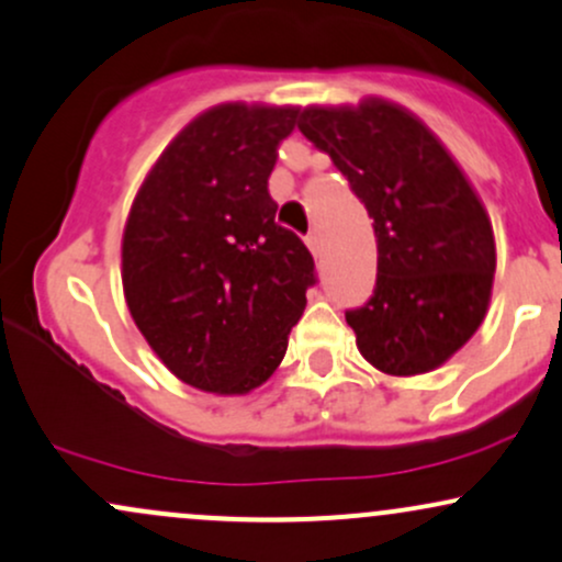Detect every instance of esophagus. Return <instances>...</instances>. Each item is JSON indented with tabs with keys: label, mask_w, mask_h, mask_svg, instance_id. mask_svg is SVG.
Segmentation results:
<instances>
[{
	"label": "esophagus",
	"mask_w": 562,
	"mask_h": 562,
	"mask_svg": "<svg viewBox=\"0 0 562 562\" xmlns=\"http://www.w3.org/2000/svg\"><path fill=\"white\" fill-rule=\"evenodd\" d=\"M305 244H307V249H310V252H313L315 257L321 255V247H323V241H321V234H318V231H310V234H307V239H305Z\"/></svg>",
	"instance_id": "esophagus-1"
}]
</instances>
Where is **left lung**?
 Here are the masks:
<instances>
[{"label":"left lung","instance_id":"1","mask_svg":"<svg viewBox=\"0 0 562 562\" xmlns=\"http://www.w3.org/2000/svg\"><path fill=\"white\" fill-rule=\"evenodd\" d=\"M296 125L373 217L379 279L347 313L360 355L389 375L445 366L492 300L497 249L476 189L439 136L389 99L310 104Z\"/></svg>","mask_w":562,"mask_h":562}]
</instances>
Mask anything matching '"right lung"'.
Returning a JSON list of instances; mask_svg holds the SVG:
<instances>
[{
  "label": "right lung",
  "instance_id": "obj_1",
  "mask_svg": "<svg viewBox=\"0 0 562 562\" xmlns=\"http://www.w3.org/2000/svg\"><path fill=\"white\" fill-rule=\"evenodd\" d=\"M300 108L204 110L151 165L123 228V294L183 384L247 394L273 375L315 283L313 255L276 223L268 176Z\"/></svg>",
  "mask_w": 562,
  "mask_h": 562
}]
</instances>
